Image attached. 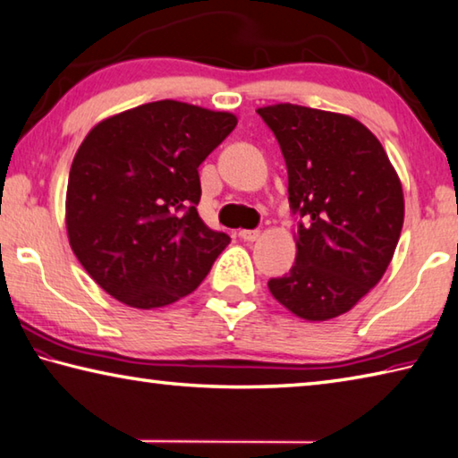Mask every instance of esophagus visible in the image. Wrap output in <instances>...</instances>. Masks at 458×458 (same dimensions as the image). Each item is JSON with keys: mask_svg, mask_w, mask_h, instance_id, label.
Instances as JSON below:
<instances>
[{"mask_svg": "<svg viewBox=\"0 0 458 458\" xmlns=\"http://www.w3.org/2000/svg\"><path fill=\"white\" fill-rule=\"evenodd\" d=\"M238 236L244 240V242H254V240H258V236H260V232L258 230H240Z\"/></svg>", "mask_w": 458, "mask_h": 458, "instance_id": "1", "label": "esophagus"}]
</instances>
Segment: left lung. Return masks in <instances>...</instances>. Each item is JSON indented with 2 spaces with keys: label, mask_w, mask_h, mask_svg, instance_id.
Segmentation results:
<instances>
[{
  "label": "left lung",
  "mask_w": 458,
  "mask_h": 458,
  "mask_svg": "<svg viewBox=\"0 0 458 458\" xmlns=\"http://www.w3.org/2000/svg\"><path fill=\"white\" fill-rule=\"evenodd\" d=\"M256 112L278 140L290 210L302 218L294 266L268 288L304 320L335 318L393 260L404 222L401 180L377 136L351 115L294 104Z\"/></svg>",
  "instance_id": "left-lung-1"
}]
</instances>
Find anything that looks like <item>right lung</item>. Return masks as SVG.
Returning <instances> with one entry per match:
<instances>
[{"instance_id":"add662e5","label":"right lung","mask_w":458,"mask_h":458,"mask_svg":"<svg viewBox=\"0 0 458 458\" xmlns=\"http://www.w3.org/2000/svg\"><path fill=\"white\" fill-rule=\"evenodd\" d=\"M236 115L160 99L89 130L72 162L65 228L99 288L131 309H160L200 286L230 236L198 216V165Z\"/></svg>"}]
</instances>
